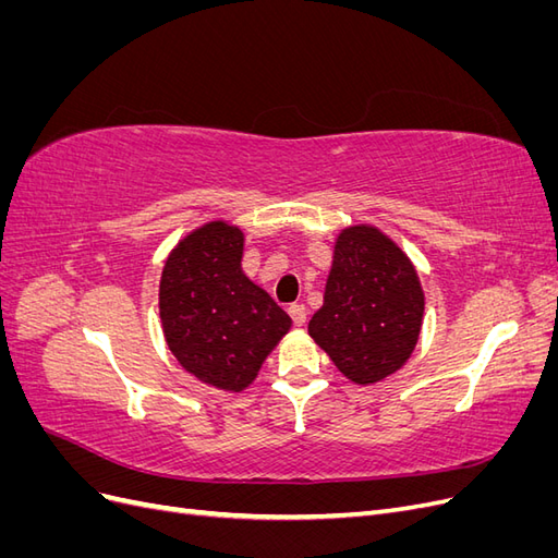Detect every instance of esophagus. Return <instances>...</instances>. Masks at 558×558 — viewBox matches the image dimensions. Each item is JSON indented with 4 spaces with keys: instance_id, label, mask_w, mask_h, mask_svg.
Listing matches in <instances>:
<instances>
[{
    "instance_id": "34e87169",
    "label": "esophagus",
    "mask_w": 558,
    "mask_h": 558,
    "mask_svg": "<svg viewBox=\"0 0 558 558\" xmlns=\"http://www.w3.org/2000/svg\"><path fill=\"white\" fill-rule=\"evenodd\" d=\"M289 314H291V320H293V326H305V320H307V310H305V305H291L289 307Z\"/></svg>"
}]
</instances>
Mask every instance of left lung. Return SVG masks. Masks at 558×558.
Listing matches in <instances>:
<instances>
[{
  "label": "left lung",
  "instance_id": "obj_1",
  "mask_svg": "<svg viewBox=\"0 0 558 558\" xmlns=\"http://www.w3.org/2000/svg\"><path fill=\"white\" fill-rule=\"evenodd\" d=\"M424 291L410 258L377 228L340 232L324 307L310 335L353 384H375L404 365L416 347Z\"/></svg>",
  "mask_w": 558,
  "mask_h": 558
}]
</instances>
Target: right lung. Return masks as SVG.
<instances>
[{
    "instance_id": "right-lung-1",
    "label": "right lung",
    "mask_w": 558,
    "mask_h": 558,
    "mask_svg": "<svg viewBox=\"0 0 558 558\" xmlns=\"http://www.w3.org/2000/svg\"><path fill=\"white\" fill-rule=\"evenodd\" d=\"M244 234L214 221L179 242L160 279L167 347L199 381L242 391L291 318L242 272Z\"/></svg>"
}]
</instances>
